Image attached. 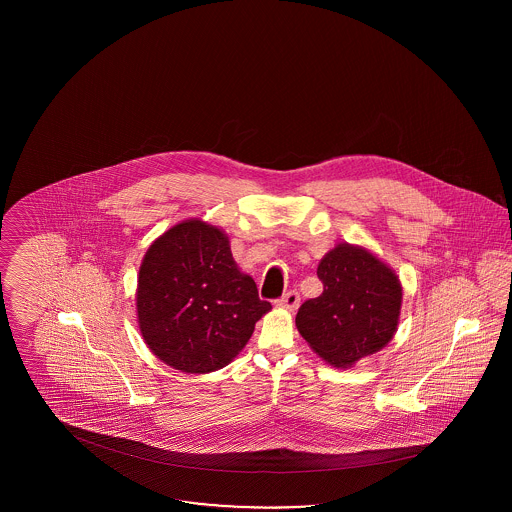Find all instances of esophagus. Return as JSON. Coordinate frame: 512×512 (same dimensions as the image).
I'll use <instances>...</instances> for the list:
<instances>
[{
	"label": "esophagus",
	"instance_id": "esophagus-1",
	"mask_svg": "<svg viewBox=\"0 0 512 512\" xmlns=\"http://www.w3.org/2000/svg\"><path fill=\"white\" fill-rule=\"evenodd\" d=\"M276 305L278 307H282V309H286V311H295L297 307H299V293L290 292L286 293V295H282L280 299H276Z\"/></svg>",
	"mask_w": 512,
	"mask_h": 512
}]
</instances>
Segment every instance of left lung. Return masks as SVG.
I'll return each instance as SVG.
<instances>
[{
	"label": "left lung",
	"instance_id": "8db88e82",
	"mask_svg": "<svg viewBox=\"0 0 512 512\" xmlns=\"http://www.w3.org/2000/svg\"><path fill=\"white\" fill-rule=\"evenodd\" d=\"M324 292L295 317L303 340L336 368L355 365L390 343L401 313L399 276L365 247L338 244L318 263Z\"/></svg>",
	"mask_w": 512,
	"mask_h": 512
}]
</instances>
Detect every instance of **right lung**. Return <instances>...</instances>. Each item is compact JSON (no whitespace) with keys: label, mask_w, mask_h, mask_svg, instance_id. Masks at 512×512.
<instances>
[{"label":"right lung","mask_w":512,"mask_h":512,"mask_svg":"<svg viewBox=\"0 0 512 512\" xmlns=\"http://www.w3.org/2000/svg\"><path fill=\"white\" fill-rule=\"evenodd\" d=\"M136 309L142 338L165 365L207 374L228 365L272 309L230 251L228 236L203 220H182L149 245Z\"/></svg>","instance_id":"obj_1"}]
</instances>
